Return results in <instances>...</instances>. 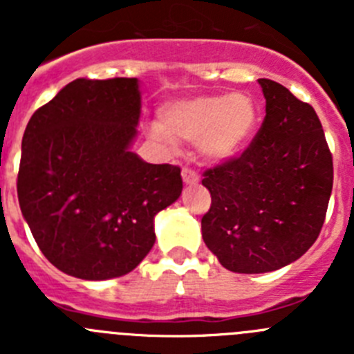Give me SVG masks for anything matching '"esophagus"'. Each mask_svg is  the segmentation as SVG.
<instances>
[{"instance_id": "obj_1", "label": "esophagus", "mask_w": 354, "mask_h": 354, "mask_svg": "<svg viewBox=\"0 0 354 354\" xmlns=\"http://www.w3.org/2000/svg\"><path fill=\"white\" fill-rule=\"evenodd\" d=\"M183 179L186 184H196L198 183V174H196L195 170H192V168L184 167L183 168Z\"/></svg>"}]
</instances>
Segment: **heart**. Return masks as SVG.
Segmentation results:
<instances>
[{
	"mask_svg": "<svg viewBox=\"0 0 354 354\" xmlns=\"http://www.w3.org/2000/svg\"><path fill=\"white\" fill-rule=\"evenodd\" d=\"M259 117L257 102L243 93L196 97L162 108L161 126L152 127V136L170 149L175 140L198 143L205 158L221 161L248 145Z\"/></svg>",
	"mask_w": 354,
	"mask_h": 354,
	"instance_id": "heart-1",
	"label": "heart"
}]
</instances>
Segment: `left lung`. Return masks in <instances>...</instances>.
Returning <instances> with one entry per match:
<instances>
[{"label": "left lung", "instance_id": "obj_1", "mask_svg": "<svg viewBox=\"0 0 354 354\" xmlns=\"http://www.w3.org/2000/svg\"><path fill=\"white\" fill-rule=\"evenodd\" d=\"M259 83L261 129L202 179L211 193L202 237L234 273H268L301 257L323 228L333 187V158L315 109L277 81Z\"/></svg>", "mask_w": 354, "mask_h": 354}]
</instances>
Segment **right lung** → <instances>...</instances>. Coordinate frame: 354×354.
Wrapping results in <instances>:
<instances>
[{
    "label": "right lung",
    "mask_w": 354,
    "mask_h": 354,
    "mask_svg": "<svg viewBox=\"0 0 354 354\" xmlns=\"http://www.w3.org/2000/svg\"><path fill=\"white\" fill-rule=\"evenodd\" d=\"M140 106L136 77L76 80L28 122L19 205L44 257L71 277L133 271L154 245V216L183 192L179 167L129 150Z\"/></svg>",
    "instance_id": "1"
}]
</instances>
